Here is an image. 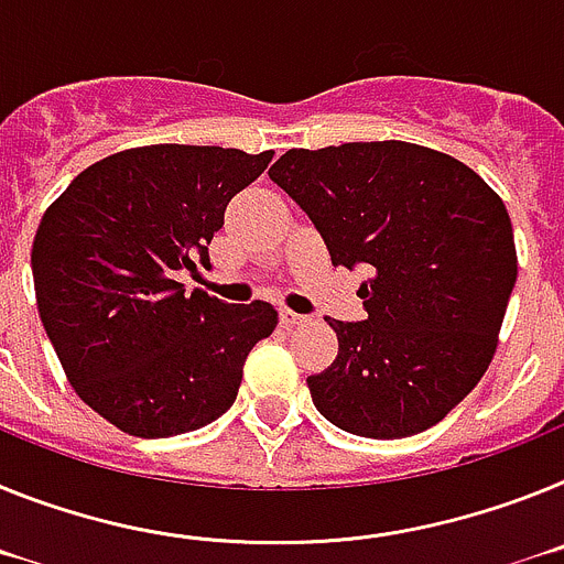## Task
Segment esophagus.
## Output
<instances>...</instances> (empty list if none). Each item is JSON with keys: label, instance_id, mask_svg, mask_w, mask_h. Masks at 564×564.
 Instances as JSON below:
<instances>
[{"label": "esophagus", "instance_id": "obj_1", "mask_svg": "<svg viewBox=\"0 0 564 564\" xmlns=\"http://www.w3.org/2000/svg\"><path fill=\"white\" fill-rule=\"evenodd\" d=\"M306 321H310L306 315H297V312H292V310H281V323L286 326V329L289 326H301V323H306Z\"/></svg>", "mask_w": 564, "mask_h": 564}]
</instances>
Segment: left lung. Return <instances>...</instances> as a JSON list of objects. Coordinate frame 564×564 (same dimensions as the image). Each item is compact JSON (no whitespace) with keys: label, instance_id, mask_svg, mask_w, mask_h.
<instances>
[{"label":"left lung","instance_id":"left-lung-1","mask_svg":"<svg viewBox=\"0 0 564 564\" xmlns=\"http://www.w3.org/2000/svg\"><path fill=\"white\" fill-rule=\"evenodd\" d=\"M269 178L321 232L335 267L369 272L364 321H335L312 403L357 437L425 431L479 383L517 283L508 209L471 166L409 141L289 150Z\"/></svg>","mask_w":564,"mask_h":564}]
</instances>
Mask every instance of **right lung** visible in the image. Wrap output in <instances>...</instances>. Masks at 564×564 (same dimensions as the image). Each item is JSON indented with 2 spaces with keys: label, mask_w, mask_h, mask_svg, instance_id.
I'll return each instance as SVG.
<instances>
[{
  "label": "right lung",
  "mask_w": 564,
  "mask_h": 564,
  "mask_svg": "<svg viewBox=\"0 0 564 564\" xmlns=\"http://www.w3.org/2000/svg\"><path fill=\"white\" fill-rule=\"evenodd\" d=\"M272 153L150 144L96 161L45 213L31 269L39 317L76 394L133 437H175L227 414L263 301L224 303L175 272L209 267L227 204Z\"/></svg>",
  "instance_id": "right-lung-1"
}]
</instances>
